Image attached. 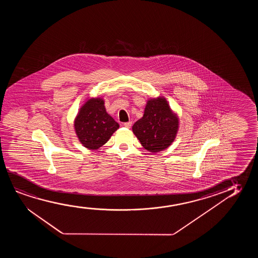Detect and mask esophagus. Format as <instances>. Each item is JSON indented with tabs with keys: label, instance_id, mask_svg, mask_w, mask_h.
I'll return each mask as SVG.
<instances>
[{
	"label": "esophagus",
	"instance_id": "1",
	"mask_svg": "<svg viewBox=\"0 0 258 258\" xmlns=\"http://www.w3.org/2000/svg\"><path fill=\"white\" fill-rule=\"evenodd\" d=\"M131 125H132V122L131 121H127V122H125L123 124L124 127H127V128H130L131 127Z\"/></svg>",
	"mask_w": 258,
	"mask_h": 258
}]
</instances>
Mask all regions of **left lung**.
Instances as JSON below:
<instances>
[{
	"instance_id": "left-lung-1",
	"label": "left lung",
	"mask_w": 258,
	"mask_h": 258,
	"mask_svg": "<svg viewBox=\"0 0 258 258\" xmlns=\"http://www.w3.org/2000/svg\"><path fill=\"white\" fill-rule=\"evenodd\" d=\"M179 120L165 98L149 99L144 116L135 122L132 131L144 148L151 152L169 147L176 137Z\"/></svg>"
}]
</instances>
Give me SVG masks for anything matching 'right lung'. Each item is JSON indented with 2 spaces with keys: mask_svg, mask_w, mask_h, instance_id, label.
Wrapping results in <instances>:
<instances>
[{
  "mask_svg": "<svg viewBox=\"0 0 258 258\" xmlns=\"http://www.w3.org/2000/svg\"><path fill=\"white\" fill-rule=\"evenodd\" d=\"M74 126L79 141L89 150L101 147L119 128V124L106 113L100 98L85 102L75 119Z\"/></svg>",
  "mask_w": 258,
  "mask_h": 258,
  "instance_id": "add662e5",
  "label": "right lung"
}]
</instances>
